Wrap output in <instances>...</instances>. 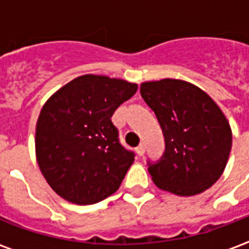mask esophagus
Here are the masks:
<instances>
[{"instance_id":"34e87169","label":"esophagus","mask_w":249,"mask_h":249,"mask_svg":"<svg viewBox=\"0 0 249 249\" xmlns=\"http://www.w3.org/2000/svg\"><path fill=\"white\" fill-rule=\"evenodd\" d=\"M136 153H137L139 156H142V155L145 153V146L142 145V144L137 146V148H136Z\"/></svg>"}]
</instances>
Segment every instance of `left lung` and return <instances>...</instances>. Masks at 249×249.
<instances>
[{
    "label": "left lung",
    "instance_id": "8db88e82",
    "mask_svg": "<svg viewBox=\"0 0 249 249\" xmlns=\"http://www.w3.org/2000/svg\"><path fill=\"white\" fill-rule=\"evenodd\" d=\"M141 97L155 112L165 152L148 171L157 187L178 196H195L223 175L232 146L230 123L203 89L175 78L145 81Z\"/></svg>",
    "mask_w": 249,
    "mask_h": 249
}]
</instances>
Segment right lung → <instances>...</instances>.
Instances as JSON below:
<instances>
[{"label":"right lung","instance_id":"obj_1","mask_svg":"<svg viewBox=\"0 0 249 249\" xmlns=\"http://www.w3.org/2000/svg\"><path fill=\"white\" fill-rule=\"evenodd\" d=\"M137 90L121 78L84 74L53 93L36 125V157L54 192L69 203L113 195L135 161L110 117Z\"/></svg>","mask_w":249,"mask_h":249}]
</instances>
